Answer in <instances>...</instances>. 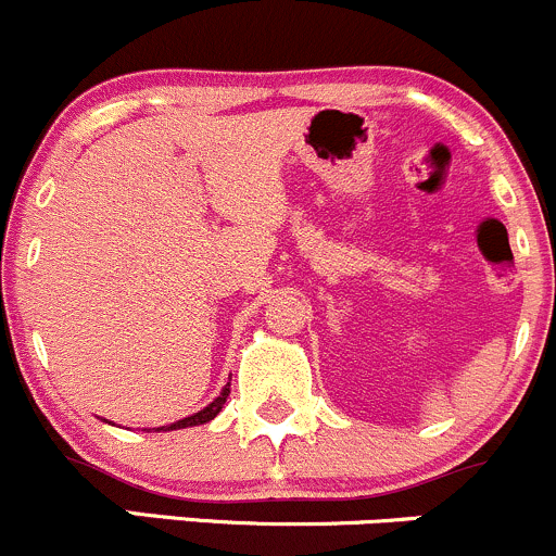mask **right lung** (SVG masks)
Segmentation results:
<instances>
[{"label":"right lung","mask_w":556,"mask_h":556,"mask_svg":"<svg viewBox=\"0 0 556 556\" xmlns=\"http://www.w3.org/2000/svg\"><path fill=\"white\" fill-rule=\"evenodd\" d=\"M231 383H226L224 389H220V394L215 396L213 402H210L207 407H202L200 413H194V416H189V418H180V420H175V424H167V426H160V429L156 431H175V429H189V426H202V424H210V420H213L215 416H218L220 413V407L226 405V396L231 394V389H229ZM111 424V420H109Z\"/></svg>","instance_id":"add662e5"}]
</instances>
